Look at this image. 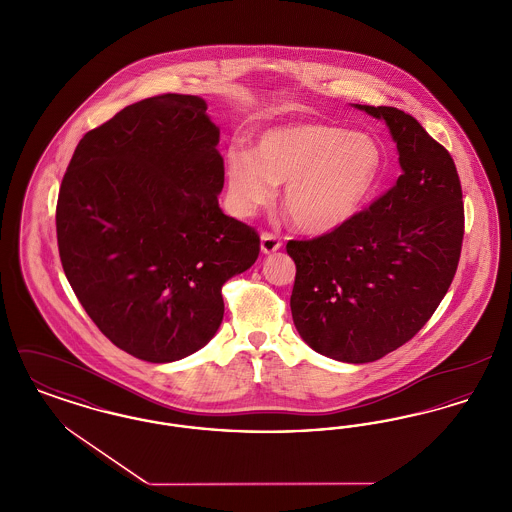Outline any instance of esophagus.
<instances>
[{"label": "esophagus", "mask_w": 512, "mask_h": 512, "mask_svg": "<svg viewBox=\"0 0 512 512\" xmlns=\"http://www.w3.org/2000/svg\"><path fill=\"white\" fill-rule=\"evenodd\" d=\"M282 247V242H280V238L278 236H274V234H270V232H263L261 234V251L263 253H274V251H278Z\"/></svg>", "instance_id": "obj_1"}]
</instances>
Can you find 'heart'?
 <instances>
[{
    "label": "heart",
    "mask_w": 512,
    "mask_h": 512,
    "mask_svg": "<svg viewBox=\"0 0 512 512\" xmlns=\"http://www.w3.org/2000/svg\"><path fill=\"white\" fill-rule=\"evenodd\" d=\"M386 149L368 132L299 122L263 132L253 151L226 155V192L240 215H253L284 184L282 205L307 234H330L355 219L378 192Z\"/></svg>",
    "instance_id": "obj_1"
}]
</instances>
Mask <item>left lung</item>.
Returning <instances> with one entry per match:
<instances>
[{"label":"left lung","instance_id":"obj_1","mask_svg":"<svg viewBox=\"0 0 512 512\" xmlns=\"http://www.w3.org/2000/svg\"><path fill=\"white\" fill-rule=\"evenodd\" d=\"M382 119L397 144L401 176L338 230L290 240L293 324L320 355L372 363L430 320L457 272L464 207L457 167L411 115L355 105Z\"/></svg>","mask_w":512,"mask_h":512}]
</instances>
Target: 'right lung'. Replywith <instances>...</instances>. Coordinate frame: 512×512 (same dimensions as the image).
<instances>
[{
	"instance_id": "1",
	"label": "right lung",
	"mask_w": 512,
	"mask_h": 512,
	"mask_svg": "<svg viewBox=\"0 0 512 512\" xmlns=\"http://www.w3.org/2000/svg\"><path fill=\"white\" fill-rule=\"evenodd\" d=\"M219 134L205 99H142L84 134L61 182L65 276L99 330L147 363L211 340L224 282L259 257V234L220 211Z\"/></svg>"
}]
</instances>
